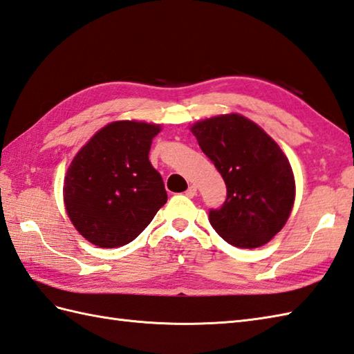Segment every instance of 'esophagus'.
<instances>
[{"label":"esophagus","mask_w":354,"mask_h":354,"mask_svg":"<svg viewBox=\"0 0 354 354\" xmlns=\"http://www.w3.org/2000/svg\"><path fill=\"white\" fill-rule=\"evenodd\" d=\"M196 187L194 185H190L187 188V192H185V196H188V197H194L196 196Z\"/></svg>","instance_id":"esophagus-1"}]
</instances>
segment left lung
I'll use <instances>...</instances> for the list:
<instances>
[{
    "instance_id": "1",
    "label": "left lung",
    "mask_w": 354,
    "mask_h": 354,
    "mask_svg": "<svg viewBox=\"0 0 354 354\" xmlns=\"http://www.w3.org/2000/svg\"><path fill=\"white\" fill-rule=\"evenodd\" d=\"M202 152L223 178L227 196L209 223L229 244L254 249L288 220L295 183L288 158L264 129L241 114H221L192 127Z\"/></svg>"
}]
</instances>
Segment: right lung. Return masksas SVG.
Here are the masks:
<instances>
[{"mask_svg":"<svg viewBox=\"0 0 354 354\" xmlns=\"http://www.w3.org/2000/svg\"><path fill=\"white\" fill-rule=\"evenodd\" d=\"M160 125L119 120L88 140L64 176L63 197L77 231L97 248L125 245L167 202L149 151Z\"/></svg>","mask_w":354,"mask_h":354,"instance_id":"add662e5","label":"right lung"}]
</instances>
